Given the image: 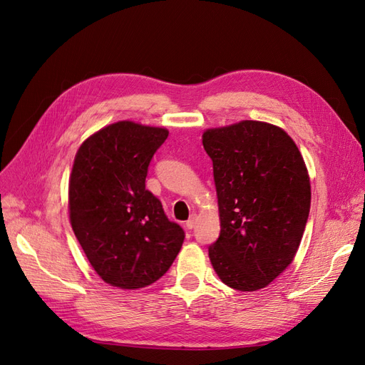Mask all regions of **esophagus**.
<instances>
[{
	"mask_svg": "<svg viewBox=\"0 0 365 365\" xmlns=\"http://www.w3.org/2000/svg\"><path fill=\"white\" fill-rule=\"evenodd\" d=\"M196 220H197V216L196 215H192L189 219H187V222H185V227L189 228V230H192V228H195V225H196Z\"/></svg>",
	"mask_w": 365,
	"mask_h": 365,
	"instance_id": "1",
	"label": "esophagus"
}]
</instances>
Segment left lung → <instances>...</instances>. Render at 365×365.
Returning <instances> with one entry per match:
<instances>
[{
	"instance_id": "obj_1",
	"label": "left lung",
	"mask_w": 365,
	"mask_h": 365,
	"mask_svg": "<svg viewBox=\"0 0 365 365\" xmlns=\"http://www.w3.org/2000/svg\"><path fill=\"white\" fill-rule=\"evenodd\" d=\"M220 233L208 256L237 291L268 286L292 263L311 208V181L294 140L277 126L244 120L207 129Z\"/></svg>"
}]
</instances>
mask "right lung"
I'll return each instance as SVG.
<instances>
[{"instance_id":"1","label":"right lung","mask_w":365,"mask_h":365,"mask_svg":"<svg viewBox=\"0 0 365 365\" xmlns=\"http://www.w3.org/2000/svg\"><path fill=\"white\" fill-rule=\"evenodd\" d=\"M168 135L164 128L117 121L76 153L68 187L73 231L94 271L121 289L163 277L185 237L146 190L150 160Z\"/></svg>"}]
</instances>
